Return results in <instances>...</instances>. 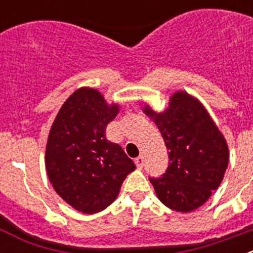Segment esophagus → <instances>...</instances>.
Listing matches in <instances>:
<instances>
[{"label":"esophagus","instance_id":"1","mask_svg":"<svg viewBox=\"0 0 253 253\" xmlns=\"http://www.w3.org/2000/svg\"><path fill=\"white\" fill-rule=\"evenodd\" d=\"M134 161H135V165H137L138 169H143V166H144V156H139Z\"/></svg>","mask_w":253,"mask_h":253}]
</instances>
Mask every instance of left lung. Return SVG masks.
<instances>
[{"label":"left lung","mask_w":253,"mask_h":253,"mask_svg":"<svg viewBox=\"0 0 253 253\" xmlns=\"http://www.w3.org/2000/svg\"><path fill=\"white\" fill-rule=\"evenodd\" d=\"M169 149V167L149 177L158 199L176 211L202 207L220 185L228 166V146L203 105L186 92H176L165 113L144 107Z\"/></svg>","instance_id":"8db88e82"}]
</instances>
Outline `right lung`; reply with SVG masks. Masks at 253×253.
<instances>
[{
    "mask_svg": "<svg viewBox=\"0 0 253 253\" xmlns=\"http://www.w3.org/2000/svg\"><path fill=\"white\" fill-rule=\"evenodd\" d=\"M118 111L99 91L84 87L69 96L51 125L45 151L48 177L58 195L84 214L109 207L135 169L122 147L105 135Z\"/></svg>",
    "mask_w": 253,
    "mask_h": 253,
    "instance_id": "1",
    "label": "right lung"
}]
</instances>
